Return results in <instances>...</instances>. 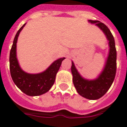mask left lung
Segmentation results:
<instances>
[{
    "label": "left lung",
    "mask_w": 127,
    "mask_h": 127,
    "mask_svg": "<svg viewBox=\"0 0 127 127\" xmlns=\"http://www.w3.org/2000/svg\"><path fill=\"white\" fill-rule=\"evenodd\" d=\"M88 21L92 24H95L103 32L109 40V52L105 66L97 78L91 80L83 78L80 75L73 62L71 69L73 75V82L77 92L87 99L97 100L107 93L114 80L116 73L117 52L114 38L109 28L98 20H89Z\"/></svg>",
    "instance_id": "8db88e82"
}]
</instances>
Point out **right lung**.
Returning <instances> with one entry per match:
<instances>
[{
	"label": "right lung",
	"mask_w": 127,
	"mask_h": 127,
	"mask_svg": "<svg viewBox=\"0 0 127 127\" xmlns=\"http://www.w3.org/2000/svg\"><path fill=\"white\" fill-rule=\"evenodd\" d=\"M25 25L26 23L20 27L14 38L9 54V69L13 81L21 91L30 96H37L47 93L51 89L61 63L65 58L56 60L45 71L40 73L32 74L22 70L16 58V43L19 33Z\"/></svg>",
	"instance_id": "add662e5"
}]
</instances>
